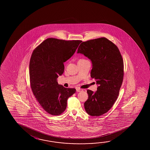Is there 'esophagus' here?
Returning <instances> with one entry per match:
<instances>
[{"label":"esophagus","instance_id":"34e87169","mask_svg":"<svg viewBox=\"0 0 150 150\" xmlns=\"http://www.w3.org/2000/svg\"><path fill=\"white\" fill-rule=\"evenodd\" d=\"M76 92H81V91H82L83 90L82 89H81V88H76Z\"/></svg>","mask_w":150,"mask_h":150}]
</instances>
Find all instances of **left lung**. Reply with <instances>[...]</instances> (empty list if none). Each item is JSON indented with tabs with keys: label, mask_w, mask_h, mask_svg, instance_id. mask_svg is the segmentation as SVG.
Instances as JSON below:
<instances>
[{
	"label": "left lung",
	"mask_w": 150,
	"mask_h": 150,
	"mask_svg": "<svg viewBox=\"0 0 150 150\" xmlns=\"http://www.w3.org/2000/svg\"><path fill=\"white\" fill-rule=\"evenodd\" d=\"M77 53L92 61L91 76L99 86L96 92L87 91L88 98L84 103L85 110L91 116H101L108 112L118 98L124 76L121 54L117 47L105 38L83 42Z\"/></svg>",
	"instance_id": "obj_1"
}]
</instances>
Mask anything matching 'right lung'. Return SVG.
I'll list each match as a JSON object with an SVG mask.
<instances>
[{"mask_svg":"<svg viewBox=\"0 0 150 150\" xmlns=\"http://www.w3.org/2000/svg\"><path fill=\"white\" fill-rule=\"evenodd\" d=\"M81 40L48 38L35 48L29 62L30 84L35 98L45 111L59 115L66 109L67 99L76 92L58 85L57 78L64 71Z\"/></svg>","mask_w":150,"mask_h":150,"instance_id":"1","label":"right lung"}]
</instances>
